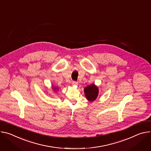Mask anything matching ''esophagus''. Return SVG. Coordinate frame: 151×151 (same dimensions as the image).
Wrapping results in <instances>:
<instances>
[{"mask_svg":"<svg viewBox=\"0 0 151 151\" xmlns=\"http://www.w3.org/2000/svg\"><path fill=\"white\" fill-rule=\"evenodd\" d=\"M78 84V83H77V81H73V82H72V85H77Z\"/></svg>","mask_w":151,"mask_h":151,"instance_id":"obj_1","label":"esophagus"}]
</instances>
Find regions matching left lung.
<instances>
[{
    "mask_svg": "<svg viewBox=\"0 0 151 151\" xmlns=\"http://www.w3.org/2000/svg\"><path fill=\"white\" fill-rule=\"evenodd\" d=\"M85 93L86 98L90 101H93L98 96V89L94 84L91 85L85 88Z\"/></svg>",
    "mask_w": 151,
    "mask_h": 151,
    "instance_id": "left-lung-1",
    "label": "left lung"
}]
</instances>
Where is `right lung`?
<instances>
[{
  "label": "right lung",
  "instance_id": "1",
  "mask_svg": "<svg viewBox=\"0 0 151 151\" xmlns=\"http://www.w3.org/2000/svg\"><path fill=\"white\" fill-rule=\"evenodd\" d=\"M53 89H55V88H53Z\"/></svg>",
  "mask_w": 151,
  "mask_h": 151
}]
</instances>
